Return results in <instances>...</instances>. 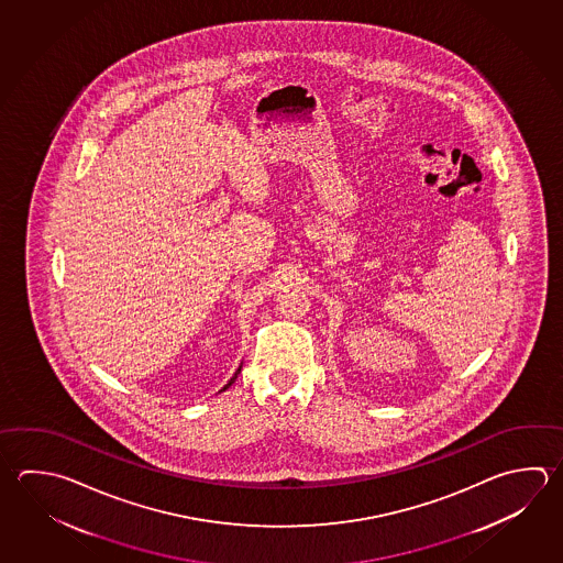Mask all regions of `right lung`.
<instances>
[{"mask_svg":"<svg viewBox=\"0 0 563 563\" xmlns=\"http://www.w3.org/2000/svg\"><path fill=\"white\" fill-rule=\"evenodd\" d=\"M241 368H243V364H241V366H239V368H236V372H234V374H233V378H231V380H229V383L224 384L223 390H227V388H229V386H231V384H234V380H236V376H239V374H241ZM223 390H221V393H223Z\"/></svg>","mask_w":563,"mask_h":563,"instance_id":"right-lung-1","label":"right lung"}]
</instances>
